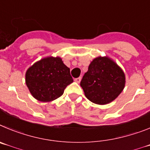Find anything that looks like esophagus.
<instances>
[{"instance_id":"esophagus-1","label":"esophagus","mask_w":150,"mask_h":150,"mask_svg":"<svg viewBox=\"0 0 150 150\" xmlns=\"http://www.w3.org/2000/svg\"><path fill=\"white\" fill-rule=\"evenodd\" d=\"M81 80V77H79V78H75V81L77 82V83H80Z\"/></svg>"}]
</instances>
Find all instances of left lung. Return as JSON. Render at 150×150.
Here are the masks:
<instances>
[{"label":"left lung","instance_id":"1","mask_svg":"<svg viewBox=\"0 0 150 150\" xmlns=\"http://www.w3.org/2000/svg\"><path fill=\"white\" fill-rule=\"evenodd\" d=\"M125 83V74L117 63L106 57H98L91 62L80 84L90 102L106 105L121 93Z\"/></svg>","mask_w":150,"mask_h":150}]
</instances>
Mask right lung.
Returning a JSON list of instances; mask_svg holds the SVG:
<instances>
[{"label":"right lung","mask_w":150,"mask_h":150,"mask_svg":"<svg viewBox=\"0 0 150 150\" xmlns=\"http://www.w3.org/2000/svg\"><path fill=\"white\" fill-rule=\"evenodd\" d=\"M25 81L30 93L40 102L59 98L73 82L69 68L58 57H49L35 63L27 71Z\"/></svg>","instance_id":"right-lung-1"}]
</instances>
